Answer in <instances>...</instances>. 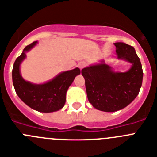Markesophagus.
Returning <instances> with one entry per match:
<instances>
[{
    "label": "esophagus",
    "instance_id": "obj_1",
    "mask_svg": "<svg viewBox=\"0 0 157 157\" xmlns=\"http://www.w3.org/2000/svg\"><path fill=\"white\" fill-rule=\"evenodd\" d=\"M85 66H86V63L83 61L79 62V63H78V67L80 69H82L83 67H85Z\"/></svg>",
    "mask_w": 157,
    "mask_h": 157
}]
</instances>
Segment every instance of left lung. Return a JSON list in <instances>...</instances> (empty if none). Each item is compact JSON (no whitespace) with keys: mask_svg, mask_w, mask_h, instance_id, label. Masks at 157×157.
Masks as SVG:
<instances>
[{"mask_svg":"<svg viewBox=\"0 0 157 157\" xmlns=\"http://www.w3.org/2000/svg\"><path fill=\"white\" fill-rule=\"evenodd\" d=\"M118 59L131 63L126 72H115L104 60L82 70L85 78L87 98L98 110L113 112L124 109L139 94L143 71L133 46L123 42L114 43Z\"/></svg>","mask_w":157,"mask_h":157,"instance_id":"left-lung-1","label":"left lung"}]
</instances>
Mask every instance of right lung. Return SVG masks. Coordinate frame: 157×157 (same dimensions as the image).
Returning <instances> with one entry per match:
<instances>
[{
    "mask_svg": "<svg viewBox=\"0 0 157 157\" xmlns=\"http://www.w3.org/2000/svg\"><path fill=\"white\" fill-rule=\"evenodd\" d=\"M34 41L26 46L14 63L12 82L14 88L22 101L30 108L40 112H52L61 109L66 101V93L75 78L80 74V69L59 73L52 80L43 84H34L23 79L20 74V64L26 58V52L37 45Z\"/></svg>",
    "mask_w": 157,
    "mask_h": 157,
    "instance_id": "obj_1",
    "label": "right lung"
}]
</instances>
